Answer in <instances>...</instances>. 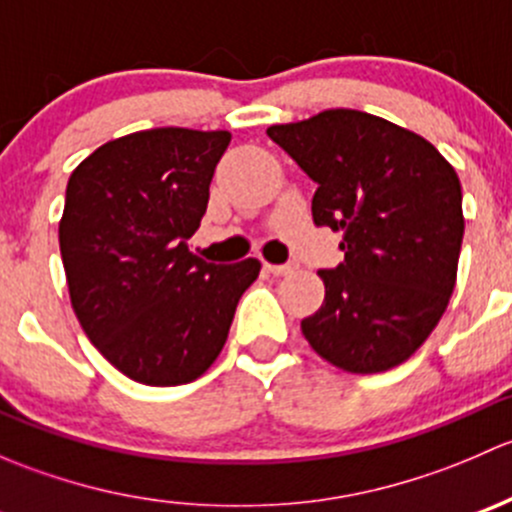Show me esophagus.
Wrapping results in <instances>:
<instances>
[{"label": "esophagus", "mask_w": 512, "mask_h": 512, "mask_svg": "<svg viewBox=\"0 0 512 512\" xmlns=\"http://www.w3.org/2000/svg\"><path fill=\"white\" fill-rule=\"evenodd\" d=\"M265 270L272 272V275H292L297 265H270V262H265Z\"/></svg>", "instance_id": "34e87169"}]
</instances>
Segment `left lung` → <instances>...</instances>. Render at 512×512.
I'll return each mask as SVG.
<instances>
[{"label": "left lung", "mask_w": 512, "mask_h": 512, "mask_svg": "<svg viewBox=\"0 0 512 512\" xmlns=\"http://www.w3.org/2000/svg\"><path fill=\"white\" fill-rule=\"evenodd\" d=\"M267 136L317 183L314 225L342 232L344 262L319 270L324 302L302 319L304 339L352 374L404 364L456 287L466 220L453 165L418 133L352 108Z\"/></svg>", "instance_id": "8db88e82"}]
</instances>
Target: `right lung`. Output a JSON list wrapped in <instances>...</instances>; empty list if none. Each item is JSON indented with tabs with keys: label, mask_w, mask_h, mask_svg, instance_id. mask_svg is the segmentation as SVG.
<instances>
[{
	"label": "right lung",
	"mask_w": 512,
	"mask_h": 512,
	"mask_svg": "<svg viewBox=\"0 0 512 512\" xmlns=\"http://www.w3.org/2000/svg\"><path fill=\"white\" fill-rule=\"evenodd\" d=\"M230 133L151 128L103 143L66 185L59 247L91 344L146 386L195 381L223 352L260 260L213 265L188 250Z\"/></svg>",
	"instance_id": "1"
}]
</instances>
